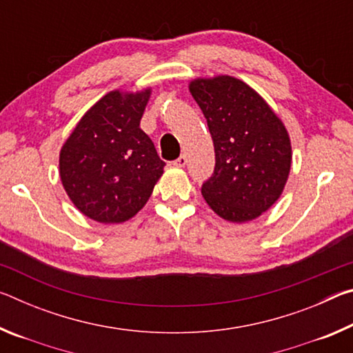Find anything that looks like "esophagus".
Here are the masks:
<instances>
[{
	"label": "esophagus",
	"mask_w": 353,
	"mask_h": 353,
	"mask_svg": "<svg viewBox=\"0 0 353 353\" xmlns=\"http://www.w3.org/2000/svg\"><path fill=\"white\" fill-rule=\"evenodd\" d=\"M172 165H176V166H185V165H187V155L182 154L181 157L176 159L174 162H172Z\"/></svg>",
	"instance_id": "esophagus-1"
}]
</instances>
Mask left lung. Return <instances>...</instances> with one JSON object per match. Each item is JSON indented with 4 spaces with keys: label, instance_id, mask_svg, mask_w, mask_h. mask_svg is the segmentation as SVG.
<instances>
[{
    "label": "left lung",
    "instance_id": "1",
    "mask_svg": "<svg viewBox=\"0 0 353 353\" xmlns=\"http://www.w3.org/2000/svg\"><path fill=\"white\" fill-rule=\"evenodd\" d=\"M190 92L214 146V170L202 183V196L227 221L260 216L282 194L290 174L285 126L259 93L235 77L196 79Z\"/></svg>",
    "mask_w": 353,
    "mask_h": 353
}]
</instances>
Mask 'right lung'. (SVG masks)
Here are the masks:
<instances>
[{
	"label": "right lung",
	"instance_id": "obj_1",
	"mask_svg": "<svg viewBox=\"0 0 353 353\" xmlns=\"http://www.w3.org/2000/svg\"><path fill=\"white\" fill-rule=\"evenodd\" d=\"M149 93H107L82 117L61 151L65 191L98 223L132 218L163 174L165 162L140 129Z\"/></svg>",
	"mask_w": 353,
	"mask_h": 353
}]
</instances>
